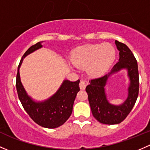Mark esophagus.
<instances>
[{"label":"esophagus","instance_id":"esophagus-1","mask_svg":"<svg viewBox=\"0 0 150 150\" xmlns=\"http://www.w3.org/2000/svg\"><path fill=\"white\" fill-rule=\"evenodd\" d=\"M86 85H87V83H86L85 80H80V84H79L80 89H85V88H86Z\"/></svg>","mask_w":150,"mask_h":150}]
</instances>
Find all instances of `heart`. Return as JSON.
Segmentation results:
<instances>
[{
    "mask_svg": "<svg viewBox=\"0 0 150 150\" xmlns=\"http://www.w3.org/2000/svg\"><path fill=\"white\" fill-rule=\"evenodd\" d=\"M116 52L111 45H86L72 54V63L77 67L86 68L91 76H100L107 72L114 60Z\"/></svg>",
    "mask_w": 150,
    "mask_h": 150,
    "instance_id": "heart-1",
    "label": "heart"
}]
</instances>
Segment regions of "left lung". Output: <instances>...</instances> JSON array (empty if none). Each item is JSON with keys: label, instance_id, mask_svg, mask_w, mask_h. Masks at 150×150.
<instances>
[{"label": "left lung", "instance_id": "obj_1", "mask_svg": "<svg viewBox=\"0 0 150 150\" xmlns=\"http://www.w3.org/2000/svg\"><path fill=\"white\" fill-rule=\"evenodd\" d=\"M119 51V60L106 75L90 80L86 87L88 100L93 116L97 121L104 124H117L127 118L137 99L139 88L137 61L129 48L125 44L115 41ZM121 69H127L130 80L128 88V97L121 105L115 106L108 103L105 93L108 78Z\"/></svg>", "mask_w": 150, "mask_h": 150}]
</instances>
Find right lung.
Here are the masks:
<instances>
[{"instance_id":"obj_1","label":"right lung","mask_w":150,"mask_h":150,"mask_svg":"<svg viewBox=\"0 0 150 150\" xmlns=\"http://www.w3.org/2000/svg\"><path fill=\"white\" fill-rule=\"evenodd\" d=\"M42 47L41 42H38L30 47L23 55L18 67L16 86L18 98L31 119L41 127L54 129L64 124L72 114L74 100L77 93L80 91V80L75 82L64 80L56 93L48 100L43 102L34 101L27 95L22 86L20 79L19 68L23 58L26 55Z\"/></svg>"}]
</instances>
